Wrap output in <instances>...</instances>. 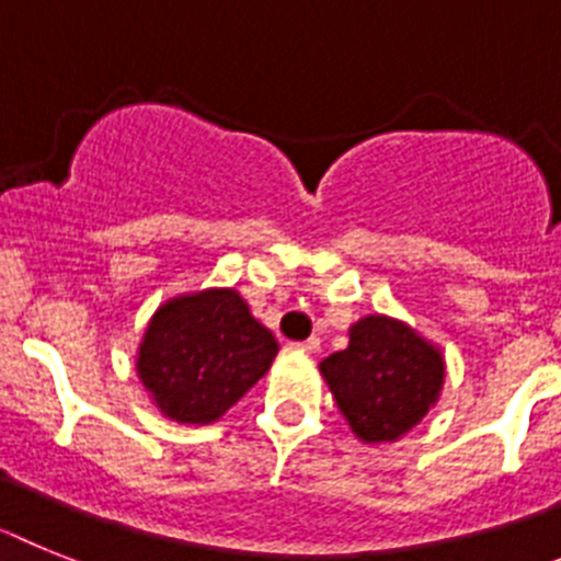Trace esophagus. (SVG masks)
I'll list each match as a JSON object with an SVG mask.
<instances>
[{
    "instance_id": "obj_1",
    "label": "esophagus",
    "mask_w": 561,
    "mask_h": 561,
    "mask_svg": "<svg viewBox=\"0 0 561 561\" xmlns=\"http://www.w3.org/2000/svg\"><path fill=\"white\" fill-rule=\"evenodd\" d=\"M296 347H299L301 353H310V355H313V353H319L321 341L316 339V335H313V339H308V341H299V344H296Z\"/></svg>"
}]
</instances>
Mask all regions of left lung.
Here are the masks:
<instances>
[{"label": "left lung", "instance_id": "left-lung-1", "mask_svg": "<svg viewBox=\"0 0 561 561\" xmlns=\"http://www.w3.org/2000/svg\"><path fill=\"white\" fill-rule=\"evenodd\" d=\"M319 369L362 443H396L415 428L446 378L440 347L381 313L355 321L347 350L328 355Z\"/></svg>", "mask_w": 561, "mask_h": 561}]
</instances>
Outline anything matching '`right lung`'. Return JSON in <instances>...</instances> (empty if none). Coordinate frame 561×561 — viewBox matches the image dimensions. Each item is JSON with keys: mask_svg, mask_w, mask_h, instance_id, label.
Returning <instances> with one entry per match:
<instances>
[{"mask_svg": "<svg viewBox=\"0 0 561 561\" xmlns=\"http://www.w3.org/2000/svg\"><path fill=\"white\" fill-rule=\"evenodd\" d=\"M279 344L233 287L165 299L146 324L135 369L169 421L206 426L271 369Z\"/></svg>", "mask_w": 561, "mask_h": 561, "instance_id": "obj_1", "label": "right lung"}]
</instances>
